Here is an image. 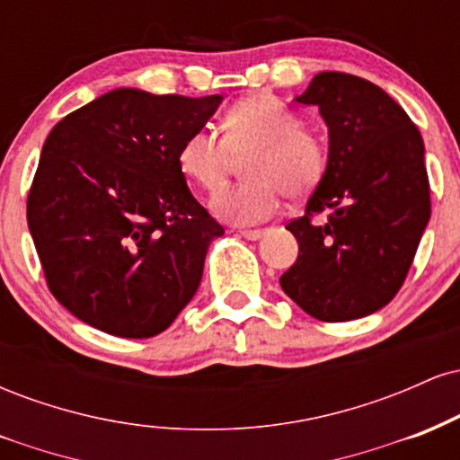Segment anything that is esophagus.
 <instances>
[{
  "mask_svg": "<svg viewBox=\"0 0 460 460\" xmlns=\"http://www.w3.org/2000/svg\"><path fill=\"white\" fill-rule=\"evenodd\" d=\"M240 235L242 237H246V240H260V237L263 235V231L261 229H246V231H240Z\"/></svg>",
  "mask_w": 460,
  "mask_h": 460,
  "instance_id": "34e87169",
  "label": "esophagus"
}]
</instances>
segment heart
<instances>
[{
    "instance_id": "obj_1",
    "label": "heart",
    "mask_w": 460,
    "mask_h": 460,
    "mask_svg": "<svg viewBox=\"0 0 460 460\" xmlns=\"http://www.w3.org/2000/svg\"><path fill=\"white\" fill-rule=\"evenodd\" d=\"M246 155L248 181L220 190L209 200L212 212L231 225L270 218L283 192L289 199L309 194L324 177L329 160L324 140L303 128L298 112L272 97H252L225 114L223 136L212 129L192 131L177 162L197 186L216 190L231 175L237 157Z\"/></svg>"
}]
</instances>
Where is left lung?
<instances>
[{"label": "left lung", "mask_w": 460, "mask_h": 460, "mask_svg": "<svg viewBox=\"0 0 460 460\" xmlns=\"http://www.w3.org/2000/svg\"><path fill=\"white\" fill-rule=\"evenodd\" d=\"M329 128V160L289 229L298 260L283 292L324 322L366 318L402 285L430 220L424 140L383 88L348 73H318L300 97ZM329 211L324 226L310 218Z\"/></svg>", "instance_id": "1"}]
</instances>
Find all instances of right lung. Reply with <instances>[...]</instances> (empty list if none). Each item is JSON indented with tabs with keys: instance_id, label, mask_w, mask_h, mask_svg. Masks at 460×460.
<instances>
[{
	"instance_id": "add662e5",
	"label": "right lung",
	"mask_w": 460,
	"mask_h": 460,
	"mask_svg": "<svg viewBox=\"0 0 460 460\" xmlns=\"http://www.w3.org/2000/svg\"><path fill=\"white\" fill-rule=\"evenodd\" d=\"M220 103L116 88L47 136L28 226L51 294L77 320L142 340L197 294L225 229L192 197L177 155Z\"/></svg>"
}]
</instances>
